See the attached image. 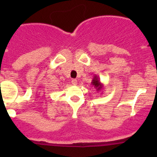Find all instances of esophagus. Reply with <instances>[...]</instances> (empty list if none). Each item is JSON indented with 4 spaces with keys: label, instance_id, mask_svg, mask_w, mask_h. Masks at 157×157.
Instances as JSON below:
<instances>
[{
    "label": "esophagus",
    "instance_id": "34e87169",
    "mask_svg": "<svg viewBox=\"0 0 157 157\" xmlns=\"http://www.w3.org/2000/svg\"><path fill=\"white\" fill-rule=\"evenodd\" d=\"M71 83H72L73 85H77V80H76V79H73L72 81H71Z\"/></svg>",
    "mask_w": 157,
    "mask_h": 157
}]
</instances>
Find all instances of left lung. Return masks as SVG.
<instances>
[{"label": "left lung", "instance_id": "left-lung-1", "mask_svg": "<svg viewBox=\"0 0 157 157\" xmlns=\"http://www.w3.org/2000/svg\"><path fill=\"white\" fill-rule=\"evenodd\" d=\"M91 84L94 86V88H96V91L99 92L101 91L102 88H103V84L100 82V80H99V77L97 76H95L93 78V80L91 82Z\"/></svg>", "mask_w": 157, "mask_h": 157}]
</instances>
